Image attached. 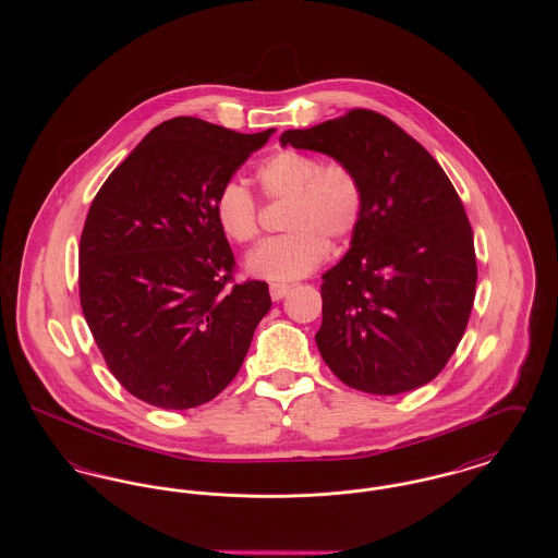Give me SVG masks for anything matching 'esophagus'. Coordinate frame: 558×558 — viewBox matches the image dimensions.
<instances>
[{"instance_id":"1","label":"esophagus","mask_w":558,"mask_h":558,"mask_svg":"<svg viewBox=\"0 0 558 558\" xmlns=\"http://www.w3.org/2000/svg\"><path fill=\"white\" fill-rule=\"evenodd\" d=\"M289 291H291L289 284H280V282H271V284H269V296H271L274 301H280Z\"/></svg>"}]
</instances>
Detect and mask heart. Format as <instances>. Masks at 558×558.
Instances as JSON below:
<instances>
[{"instance_id":"b5f03b06","label":"heart","mask_w":558,"mask_h":558,"mask_svg":"<svg viewBox=\"0 0 558 558\" xmlns=\"http://www.w3.org/2000/svg\"><path fill=\"white\" fill-rule=\"evenodd\" d=\"M267 201L289 203L282 236L266 240L246 257L251 274L289 282L312 274L330 253L332 242L353 236L364 217L366 194L360 173L347 160H322L314 153L282 148L257 169ZM215 219L234 242L248 244L262 232V209L253 192L226 182L215 194Z\"/></svg>"}]
</instances>
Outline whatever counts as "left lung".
I'll use <instances>...</instances> for the list:
<instances>
[{"label":"left lung","instance_id":"obj_1","mask_svg":"<svg viewBox=\"0 0 558 558\" xmlns=\"http://www.w3.org/2000/svg\"><path fill=\"white\" fill-rule=\"evenodd\" d=\"M280 142L347 160L366 194L349 253L322 276V360L372 396L430 383L466 330L477 287L473 228L450 178L368 108L287 130Z\"/></svg>","mask_w":558,"mask_h":558}]
</instances>
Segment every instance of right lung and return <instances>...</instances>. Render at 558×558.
<instances>
[{
  "instance_id": "1",
  "label": "right lung",
  "mask_w": 558,
  "mask_h": 558,
  "mask_svg": "<svg viewBox=\"0 0 558 558\" xmlns=\"http://www.w3.org/2000/svg\"><path fill=\"white\" fill-rule=\"evenodd\" d=\"M271 132L169 119L92 201L80 242L81 310L133 398L187 410L239 374L271 299L266 282L234 280L213 203Z\"/></svg>"
}]
</instances>
